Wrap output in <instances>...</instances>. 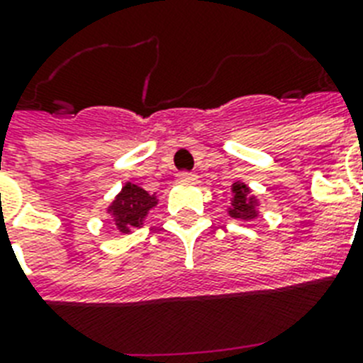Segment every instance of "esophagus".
Returning a JSON list of instances; mask_svg holds the SVG:
<instances>
[{"label":"esophagus","instance_id":"1","mask_svg":"<svg viewBox=\"0 0 363 363\" xmlns=\"http://www.w3.org/2000/svg\"><path fill=\"white\" fill-rule=\"evenodd\" d=\"M179 179H181V181H186V182H196L198 181V175H196V173H190V171H181V173H179Z\"/></svg>","mask_w":363,"mask_h":363}]
</instances>
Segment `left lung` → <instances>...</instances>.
Segmentation results:
<instances>
[{
	"mask_svg": "<svg viewBox=\"0 0 363 363\" xmlns=\"http://www.w3.org/2000/svg\"><path fill=\"white\" fill-rule=\"evenodd\" d=\"M228 215L239 220H252L258 216V199L250 194V188L245 182L238 181L232 184V205L228 207Z\"/></svg>",
	"mask_w": 363,
	"mask_h": 363,
	"instance_id": "obj_1",
	"label": "left lung"
}]
</instances>
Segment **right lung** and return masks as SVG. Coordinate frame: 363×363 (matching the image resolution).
Instances as JSON below:
<instances>
[{
  "mask_svg": "<svg viewBox=\"0 0 363 363\" xmlns=\"http://www.w3.org/2000/svg\"><path fill=\"white\" fill-rule=\"evenodd\" d=\"M158 205L156 194H148L137 184L125 182L116 198L107 207L113 224L118 232L130 233L133 228H141L150 209Z\"/></svg>",
  "mask_w": 363,
  "mask_h": 363,
  "instance_id": "obj_1",
  "label": "right lung"
}]
</instances>
